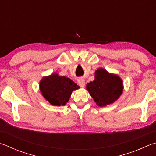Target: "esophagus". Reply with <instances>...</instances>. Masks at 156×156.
<instances>
[{"label":"esophagus","mask_w":156,"mask_h":156,"mask_svg":"<svg viewBox=\"0 0 156 156\" xmlns=\"http://www.w3.org/2000/svg\"><path fill=\"white\" fill-rule=\"evenodd\" d=\"M78 84L80 87H84L85 86V81L83 78H79L78 80Z\"/></svg>","instance_id":"34e87169"}]
</instances>
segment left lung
I'll return each instance as SVG.
<instances>
[{"mask_svg": "<svg viewBox=\"0 0 156 156\" xmlns=\"http://www.w3.org/2000/svg\"><path fill=\"white\" fill-rule=\"evenodd\" d=\"M87 89L99 106L113 103L123 91L121 79L100 68L95 72V80L87 84Z\"/></svg>", "mask_w": 156, "mask_h": 156, "instance_id": "1", "label": "left lung"}]
</instances>
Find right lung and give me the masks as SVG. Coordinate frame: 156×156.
I'll use <instances>...</instances> for the list:
<instances>
[{
    "label": "right lung",
    "instance_id": "add662e5",
    "mask_svg": "<svg viewBox=\"0 0 156 156\" xmlns=\"http://www.w3.org/2000/svg\"><path fill=\"white\" fill-rule=\"evenodd\" d=\"M39 87L44 97L54 106H64L69 101L73 90L79 88L68 78L56 73L44 78Z\"/></svg>",
    "mask_w": 156,
    "mask_h": 156
}]
</instances>
